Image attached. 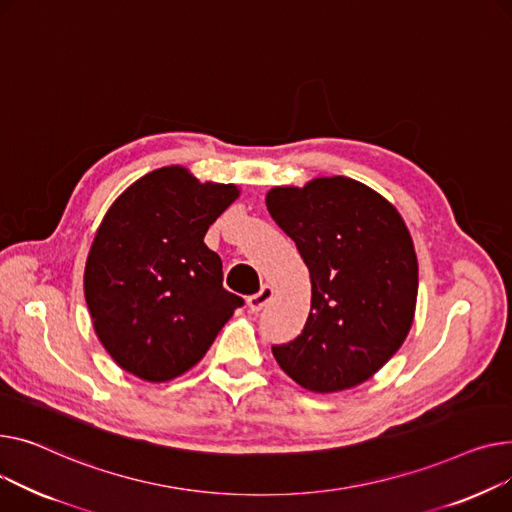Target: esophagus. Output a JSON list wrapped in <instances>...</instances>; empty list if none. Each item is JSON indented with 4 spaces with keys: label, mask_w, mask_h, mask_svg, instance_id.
Returning a JSON list of instances; mask_svg holds the SVG:
<instances>
[{
    "label": "esophagus",
    "mask_w": 512,
    "mask_h": 512,
    "mask_svg": "<svg viewBox=\"0 0 512 512\" xmlns=\"http://www.w3.org/2000/svg\"><path fill=\"white\" fill-rule=\"evenodd\" d=\"M273 287L270 285H264L258 293H254V295H250L248 297V308H250V312H254V314H258L268 302H270V297H273Z\"/></svg>",
    "instance_id": "1"
}]
</instances>
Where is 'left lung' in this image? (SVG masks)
Instances as JSON below:
<instances>
[{"label": "left lung", "instance_id": "obj_1", "mask_svg": "<svg viewBox=\"0 0 512 512\" xmlns=\"http://www.w3.org/2000/svg\"><path fill=\"white\" fill-rule=\"evenodd\" d=\"M312 281L302 335L273 345L277 364L312 393L374 376L403 345L415 314L417 256L397 208L349 177H318L266 194Z\"/></svg>", "mask_w": 512, "mask_h": 512}]
</instances>
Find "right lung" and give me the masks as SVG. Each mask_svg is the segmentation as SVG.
<instances>
[{
  "label": "right lung",
  "mask_w": 512,
  "mask_h": 512,
  "mask_svg": "<svg viewBox=\"0 0 512 512\" xmlns=\"http://www.w3.org/2000/svg\"><path fill=\"white\" fill-rule=\"evenodd\" d=\"M239 196L184 167L146 173L119 196L95 235L84 297L113 362L148 382L196 366L244 299L223 287L204 235Z\"/></svg>",
  "instance_id": "add662e5"
}]
</instances>
